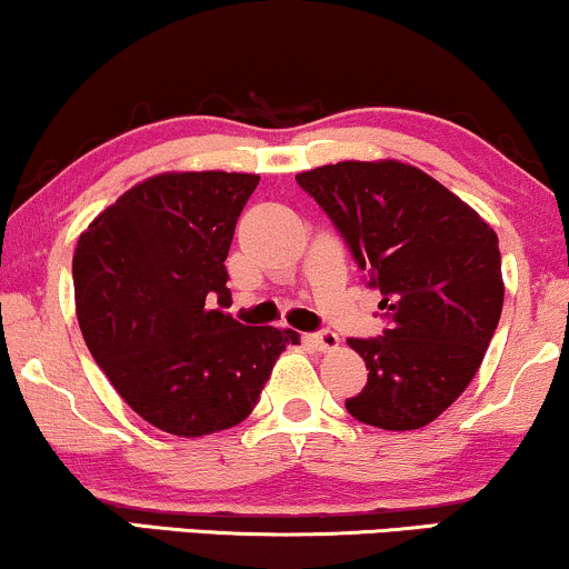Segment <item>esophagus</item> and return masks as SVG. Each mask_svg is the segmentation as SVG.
Masks as SVG:
<instances>
[{"label": "esophagus", "instance_id": "esophagus-1", "mask_svg": "<svg viewBox=\"0 0 569 569\" xmlns=\"http://www.w3.org/2000/svg\"><path fill=\"white\" fill-rule=\"evenodd\" d=\"M305 341H307V345L312 347V350H318V352H328V350H337L339 337H337V333H333V331H328V328H323V331L305 333Z\"/></svg>", "mask_w": 569, "mask_h": 569}]
</instances>
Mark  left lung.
I'll return each instance as SVG.
<instances>
[{"mask_svg":"<svg viewBox=\"0 0 569 569\" xmlns=\"http://www.w3.org/2000/svg\"><path fill=\"white\" fill-rule=\"evenodd\" d=\"M297 182L368 272V289L381 291L385 333L347 341L368 368L347 410L389 432L427 427L469 387L498 328V236L445 184L400 161L328 163Z\"/></svg>","mask_w":569,"mask_h":569,"instance_id":"1","label":"left lung"}]
</instances>
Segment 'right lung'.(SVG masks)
<instances>
[{
  "label": "right lung",
  "instance_id": "right-lung-1",
  "mask_svg": "<svg viewBox=\"0 0 569 569\" xmlns=\"http://www.w3.org/2000/svg\"><path fill=\"white\" fill-rule=\"evenodd\" d=\"M257 174L182 172L134 184L89 224L73 254L81 333L116 392L169 435L241 423L293 331L243 326L228 259Z\"/></svg>",
  "mask_w": 569,
  "mask_h": 569
}]
</instances>
